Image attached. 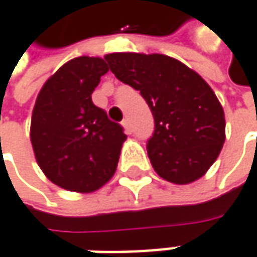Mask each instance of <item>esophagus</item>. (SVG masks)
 <instances>
[{
    "mask_svg": "<svg viewBox=\"0 0 257 257\" xmlns=\"http://www.w3.org/2000/svg\"><path fill=\"white\" fill-rule=\"evenodd\" d=\"M122 126H123V129H125V132H126V134H131V132H132V129H131V123H129L128 119H125V120L122 122Z\"/></svg>",
    "mask_w": 257,
    "mask_h": 257,
    "instance_id": "obj_1",
    "label": "esophagus"
}]
</instances>
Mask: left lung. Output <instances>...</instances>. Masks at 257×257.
I'll list each match as a JSON object with an SVG mask.
<instances>
[{"mask_svg":"<svg viewBox=\"0 0 257 257\" xmlns=\"http://www.w3.org/2000/svg\"><path fill=\"white\" fill-rule=\"evenodd\" d=\"M117 80L138 90L156 131L147 150L160 177L176 185L201 179L225 141V116L209 84L193 69L161 53L104 56Z\"/></svg>","mask_w":257,"mask_h":257,"instance_id":"8db88e82","label":"left lung"}]
</instances>
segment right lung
<instances>
[{"instance_id":"obj_1","label":"right lung","mask_w":257,"mask_h":257,"mask_svg":"<svg viewBox=\"0 0 257 257\" xmlns=\"http://www.w3.org/2000/svg\"><path fill=\"white\" fill-rule=\"evenodd\" d=\"M107 71L103 58H74L46 80L33 107L30 141L39 167L69 192L103 188L113 177L126 140L122 126L91 101Z\"/></svg>"}]
</instances>
